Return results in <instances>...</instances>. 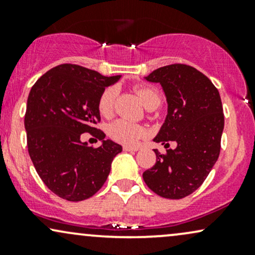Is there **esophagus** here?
Returning <instances> with one entry per match:
<instances>
[{
	"instance_id": "obj_1",
	"label": "esophagus",
	"mask_w": 255,
	"mask_h": 255,
	"mask_svg": "<svg viewBox=\"0 0 255 255\" xmlns=\"http://www.w3.org/2000/svg\"><path fill=\"white\" fill-rule=\"evenodd\" d=\"M139 150L137 147H131V146H124V151L126 152H135Z\"/></svg>"
}]
</instances>
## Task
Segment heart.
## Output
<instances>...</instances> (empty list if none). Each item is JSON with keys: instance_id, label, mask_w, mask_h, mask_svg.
<instances>
[{"instance_id": "obj_1", "label": "heart", "mask_w": 255, "mask_h": 255, "mask_svg": "<svg viewBox=\"0 0 255 255\" xmlns=\"http://www.w3.org/2000/svg\"><path fill=\"white\" fill-rule=\"evenodd\" d=\"M136 93L146 108L151 105L160 104V93L156 87L152 86H137L135 87ZM116 97H118V89L115 86L107 87L101 93L98 98V111L102 116H110L115 108ZM109 135L115 141L125 145L135 144L139 139L145 135V129L142 126L133 124L127 120H116L109 126Z\"/></svg>"}]
</instances>
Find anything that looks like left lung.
Instances as JSON below:
<instances>
[{
    "mask_svg": "<svg viewBox=\"0 0 255 255\" xmlns=\"http://www.w3.org/2000/svg\"><path fill=\"white\" fill-rule=\"evenodd\" d=\"M159 83L166 96L168 115L156 142L176 148L162 154L144 171L145 183L159 197L182 199L203 184L217 162L224 128V114L218 90L194 67L174 63L160 67L145 78Z\"/></svg>",
    "mask_w": 255,
    "mask_h": 255,
    "instance_id": "left-lung-1",
    "label": "left lung"
}]
</instances>
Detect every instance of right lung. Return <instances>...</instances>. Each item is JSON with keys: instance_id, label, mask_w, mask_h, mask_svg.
I'll return each instance as SVG.
<instances>
[{"instance_id": "add662e5", "label": "right lung", "mask_w": 255, "mask_h": 255, "mask_svg": "<svg viewBox=\"0 0 255 255\" xmlns=\"http://www.w3.org/2000/svg\"><path fill=\"white\" fill-rule=\"evenodd\" d=\"M120 75L104 77L78 64L54 67L34 83L27 98L25 129L36 171L52 193L81 201L102 188L111 162L122 146L104 140L98 98ZM83 132L104 141L99 148L81 143Z\"/></svg>"}]
</instances>
